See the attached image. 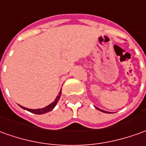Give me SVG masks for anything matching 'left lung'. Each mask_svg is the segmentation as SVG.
<instances>
[{
  "label": "left lung",
  "mask_w": 146,
  "mask_h": 146,
  "mask_svg": "<svg viewBox=\"0 0 146 146\" xmlns=\"http://www.w3.org/2000/svg\"><path fill=\"white\" fill-rule=\"evenodd\" d=\"M95 108H96V109H97V110H101L102 112H104V113H108V112H106L105 110H102L99 109V108H98V107H95Z\"/></svg>",
  "instance_id": "obj_1"
}]
</instances>
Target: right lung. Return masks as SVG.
Returning <instances> with one entry per match:
<instances>
[{"instance_id": "right-lung-1", "label": "right lung", "mask_w": 146, "mask_h": 146, "mask_svg": "<svg viewBox=\"0 0 146 146\" xmlns=\"http://www.w3.org/2000/svg\"><path fill=\"white\" fill-rule=\"evenodd\" d=\"M60 95H61V90L60 91V93H59L58 96L56 97V98L55 99V101H54V102H52L50 105L45 106L44 108H42V109L33 110V109L26 108V107H24V106H21V108H23L24 110H28V111L31 112V113H36V114H43V113H48V112H49V111H51V110H52L54 109V107L56 106V104H57V102H58V101H59V99L60 98Z\"/></svg>"}]
</instances>
